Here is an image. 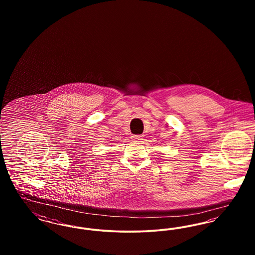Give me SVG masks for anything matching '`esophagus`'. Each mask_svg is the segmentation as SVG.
Returning a JSON list of instances; mask_svg holds the SVG:
<instances>
[{"mask_svg":"<svg viewBox=\"0 0 255 255\" xmlns=\"http://www.w3.org/2000/svg\"><path fill=\"white\" fill-rule=\"evenodd\" d=\"M132 139H133V141H140V140H142L143 139V135H141V134H135V135H133L132 136Z\"/></svg>","mask_w":255,"mask_h":255,"instance_id":"1","label":"esophagus"}]
</instances>
